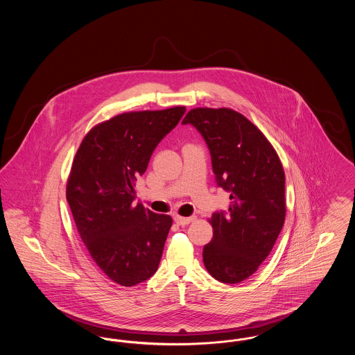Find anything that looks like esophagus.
I'll return each instance as SVG.
<instances>
[{"instance_id": "esophagus-1", "label": "esophagus", "mask_w": 355, "mask_h": 355, "mask_svg": "<svg viewBox=\"0 0 355 355\" xmlns=\"http://www.w3.org/2000/svg\"><path fill=\"white\" fill-rule=\"evenodd\" d=\"M193 220H194V217H181V216H175V217H174V220H175L178 225H181V226L189 225Z\"/></svg>"}]
</instances>
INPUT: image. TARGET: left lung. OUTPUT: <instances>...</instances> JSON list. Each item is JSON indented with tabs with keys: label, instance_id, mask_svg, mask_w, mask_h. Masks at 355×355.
<instances>
[{
	"label": "left lung",
	"instance_id": "8db88e82",
	"mask_svg": "<svg viewBox=\"0 0 355 355\" xmlns=\"http://www.w3.org/2000/svg\"><path fill=\"white\" fill-rule=\"evenodd\" d=\"M182 123L202 135L216 182L232 200L210 218L214 234L203 246L205 268L220 282L239 284L266 259L282 230V164L266 137L232 109H193Z\"/></svg>",
	"mask_w": 355,
	"mask_h": 355
}]
</instances>
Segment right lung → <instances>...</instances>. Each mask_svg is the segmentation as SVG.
<instances>
[{"label": "right lung", "mask_w": 355, "mask_h": 355, "mask_svg": "<svg viewBox=\"0 0 355 355\" xmlns=\"http://www.w3.org/2000/svg\"><path fill=\"white\" fill-rule=\"evenodd\" d=\"M185 112L119 114L93 128L74 157L67 200L76 226L97 266L122 286L145 282L158 269L173 220L135 205V181Z\"/></svg>", "instance_id": "add662e5"}]
</instances>
